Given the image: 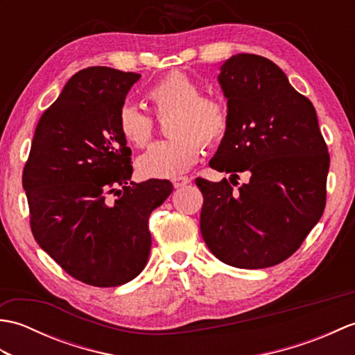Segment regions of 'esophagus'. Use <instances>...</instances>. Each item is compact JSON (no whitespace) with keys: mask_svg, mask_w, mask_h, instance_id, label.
Segmentation results:
<instances>
[{"mask_svg":"<svg viewBox=\"0 0 355 355\" xmlns=\"http://www.w3.org/2000/svg\"><path fill=\"white\" fill-rule=\"evenodd\" d=\"M191 183V178L189 177H186V175H180V177H173L172 178V184H173V187H183V186H186V184H189Z\"/></svg>","mask_w":355,"mask_h":355,"instance_id":"1","label":"esophagus"}]
</instances>
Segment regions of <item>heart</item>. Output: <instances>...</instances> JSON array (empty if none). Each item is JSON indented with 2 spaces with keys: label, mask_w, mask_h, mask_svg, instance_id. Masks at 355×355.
I'll return each instance as SVG.
<instances>
[{
  "label": "heart",
  "mask_w": 355,
  "mask_h": 355,
  "mask_svg": "<svg viewBox=\"0 0 355 355\" xmlns=\"http://www.w3.org/2000/svg\"><path fill=\"white\" fill-rule=\"evenodd\" d=\"M201 84L180 70L166 73L146 92L157 117L171 114L168 134L173 137L154 143L137 160L145 178H171L186 172L201 155V142L216 146L227 137L232 114L227 101L218 94H201ZM117 126L135 148L148 145L155 130L154 119L130 103L119 110Z\"/></svg>",
  "instance_id": "obj_1"
}]
</instances>
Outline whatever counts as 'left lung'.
<instances>
[{"instance_id":"1","label":"left lung","mask_w":355,"mask_h":355,"mask_svg":"<svg viewBox=\"0 0 355 355\" xmlns=\"http://www.w3.org/2000/svg\"><path fill=\"white\" fill-rule=\"evenodd\" d=\"M232 125L209 166L230 182L197 178L201 235L238 268H267L302 245L325 210L329 154L313 103L258 55L232 56L218 76ZM238 171L251 182L234 189Z\"/></svg>"}]
</instances>
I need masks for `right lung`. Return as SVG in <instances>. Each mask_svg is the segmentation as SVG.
I'll return each mask as SVG.
<instances>
[{
  "label": "right lung",
  "instance_id": "add662e5",
  "mask_svg": "<svg viewBox=\"0 0 355 355\" xmlns=\"http://www.w3.org/2000/svg\"><path fill=\"white\" fill-rule=\"evenodd\" d=\"M139 78L110 67L78 71L41 116L22 171L36 243L87 285L117 286L141 273L149 216L172 192L169 180L131 182L117 116Z\"/></svg>",
  "mask_w": 355,
  "mask_h": 355
}]
</instances>
